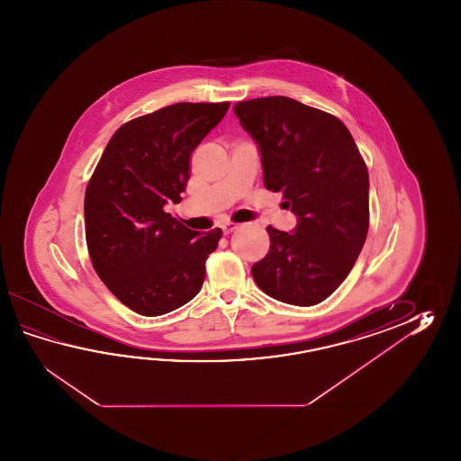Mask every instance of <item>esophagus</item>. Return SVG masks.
Here are the masks:
<instances>
[{"label": "esophagus", "mask_w": 461, "mask_h": 461, "mask_svg": "<svg viewBox=\"0 0 461 461\" xmlns=\"http://www.w3.org/2000/svg\"><path fill=\"white\" fill-rule=\"evenodd\" d=\"M239 227L240 226H239V224H235V222H226V224L222 226V232H224V234H232V232L237 230Z\"/></svg>", "instance_id": "esophagus-1"}]
</instances>
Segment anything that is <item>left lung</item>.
<instances>
[{"instance_id":"obj_1","label":"left lung","mask_w":461,"mask_h":461,"mask_svg":"<svg viewBox=\"0 0 461 461\" xmlns=\"http://www.w3.org/2000/svg\"><path fill=\"white\" fill-rule=\"evenodd\" d=\"M254 138L264 185L282 193L296 227H267L270 250L252 265L255 284L284 303H321L343 284L369 229V175L349 130L294 98L264 97L234 107Z\"/></svg>"}]
</instances>
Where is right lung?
Masks as SVG:
<instances>
[{
  "label": "right lung",
  "instance_id": "add662e5",
  "mask_svg": "<svg viewBox=\"0 0 461 461\" xmlns=\"http://www.w3.org/2000/svg\"><path fill=\"white\" fill-rule=\"evenodd\" d=\"M229 102H181L135 118L110 138L86 191V239L100 280L143 316L191 302L222 230L197 232L167 212L181 203L189 158Z\"/></svg>",
  "mask_w": 461,
  "mask_h": 461
}]
</instances>
